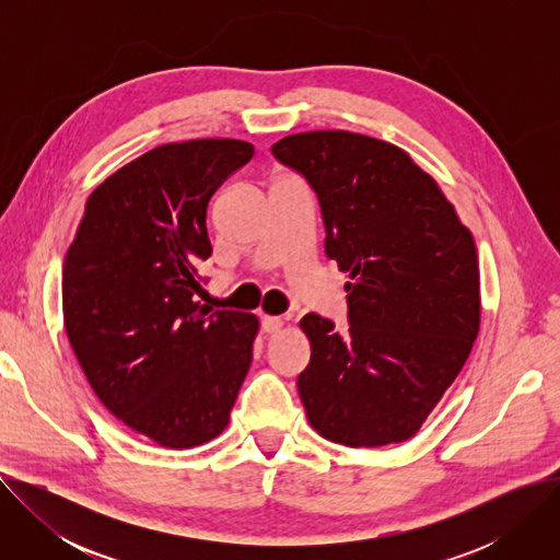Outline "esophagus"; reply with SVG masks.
<instances>
[{"label": "esophagus", "mask_w": 560, "mask_h": 560, "mask_svg": "<svg viewBox=\"0 0 560 560\" xmlns=\"http://www.w3.org/2000/svg\"><path fill=\"white\" fill-rule=\"evenodd\" d=\"M283 318L281 316H264L261 318V330L268 335H277L283 328Z\"/></svg>", "instance_id": "esophagus-1"}]
</instances>
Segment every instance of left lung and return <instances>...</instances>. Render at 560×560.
Wrapping results in <instances>:
<instances>
[{
  "label": "left lung",
  "instance_id": "1",
  "mask_svg": "<svg viewBox=\"0 0 560 560\" xmlns=\"http://www.w3.org/2000/svg\"><path fill=\"white\" fill-rule=\"evenodd\" d=\"M316 192L326 255L350 272V330L301 318L310 363L299 396L310 425L348 447L412 439L465 365L481 324L471 232L439 184L394 143L314 130L272 145Z\"/></svg>",
  "mask_w": 560,
  "mask_h": 560
}]
</instances>
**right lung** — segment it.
Listing matches in <instances>:
<instances>
[{
    "label": "right lung",
    "instance_id": "right-lung-1",
    "mask_svg": "<svg viewBox=\"0 0 560 560\" xmlns=\"http://www.w3.org/2000/svg\"><path fill=\"white\" fill-rule=\"evenodd\" d=\"M253 154L238 139L148 150L93 190L63 259L79 365L121 423L162 447L219 436L253 361L257 316L195 301L212 255L208 203Z\"/></svg>",
    "mask_w": 560,
    "mask_h": 560
}]
</instances>
